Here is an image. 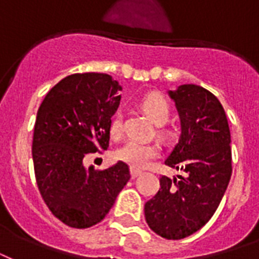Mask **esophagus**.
Masks as SVG:
<instances>
[{
	"instance_id": "1",
	"label": "esophagus",
	"mask_w": 259,
	"mask_h": 259,
	"mask_svg": "<svg viewBox=\"0 0 259 259\" xmlns=\"http://www.w3.org/2000/svg\"><path fill=\"white\" fill-rule=\"evenodd\" d=\"M142 173V170L140 169H134V168H130V175H132V179H136Z\"/></svg>"
}]
</instances>
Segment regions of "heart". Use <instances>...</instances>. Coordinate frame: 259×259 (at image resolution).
<instances>
[{
  "mask_svg": "<svg viewBox=\"0 0 259 259\" xmlns=\"http://www.w3.org/2000/svg\"><path fill=\"white\" fill-rule=\"evenodd\" d=\"M141 107L149 115L150 119L157 125H162L169 119V103L161 94L150 93L145 95L142 98ZM110 134L113 137H118L121 134V117L119 115H115L110 123ZM158 154H160V150H158L157 145L149 144V142L137 141V140H129L115 150L114 156L117 160L126 162L134 169H144V168H148L152 161L158 157Z\"/></svg>",
  "mask_w": 259,
  "mask_h": 259,
  "instance_id": "b5f03b06",
  "label": "heart"
}]
</instances>
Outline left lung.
<instances>
[{
  "label": "left lung",
  "instance_id": "1",
  "mask_svg": "<svg viewBox=\"0 0 259 259\" xmlns=\"http://www.w3.org/2000/svg\"><path fill=\"white\" fill-rule=\"evenodd\" d=\"M169 97L180 115L181 136L165 165L187 176H162L158 192L144 209L157 235L183 239L200 230L221 204L233 173L231 136L223 106L208 90L183 84Z\"/></svg>",
  "mask_w": 259,
  "mask_h": 259
}]
</instances>
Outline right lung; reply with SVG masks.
Segmentation results:
<instances>
[{"instance_id":"right-lung-1","label":"right lung","mask_w":259,"mask_h":259,"mask_svg":"<svg viewBox=\"0 0 259 259\" xmlns=\"http://www.w3.org/2000/svg\"><path fill=\"white\" fill-rule=\"evenodd\" d=\"M121 90L107 74H74L52 87L38 107L32 142L36 183L51 212L74 229L99 223L130 179L122 161L103 170L83 165L87 153L109 148Z\"/></svg>"}]
</instances>
